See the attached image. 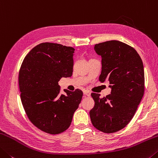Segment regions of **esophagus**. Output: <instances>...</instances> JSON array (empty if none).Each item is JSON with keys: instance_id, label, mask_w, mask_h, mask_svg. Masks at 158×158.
I'll use <instances>...</instances> for the list:
<instances>
[{"instance_id": "1", "label": "esophagus", "mask_w": 158, "mask_h": 158, "mask_svg": "<svg viewBox=\"0 0 158 158\" xmlns=\"http://www.w3.org/2000/svg\"><path fill=\"white\" fill-rule=\"evenodd\" d=\"M83 94H84V95H85V96H87V97H90V95H91V93L88 91H87V90H85V91L83 92Z\"/></svg>"}]
</instances>
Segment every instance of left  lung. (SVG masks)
<instances>
[{
	"mask_svg": "<svg viewBox=\"0 0 158 158\" xmlns=\"http://www.w3.org/2000/svg\"><path fill=\"white\" fill-rule=\"evenodd\" d=\"M94 50L102 56L99 81L109 82L111 92L103 98L92 93L95 103L90 119L97 130L114 133L130 122L143 96V62L132 47L118 40L96 44Z\"/></svg>",
	"mask_w": 158,
	"mask_h": 158,
	"instance_id": "left-lung-1",
	"label": "left lung"
}]
</instances>
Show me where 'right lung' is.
<instances>
[{
	"label": "right lung",
	"instance_id": "1",
	"mask_svg": "<svg viewBox=\"0 0 158 158\" xmlns=\"http://www.w3.org/2000/svg\"><path fill=\"white\" fill-rule=\"evenodd\" d=\"M75 49L61 44L43 43L33 48L23 61L19 73L21 101L29 120L51 134L69 127L83 93L64 89L58 82L73 73Z\"/></svg>",
	"mask_w": 158,
	"mask_h": 158
}]
</instances>
